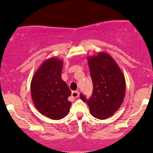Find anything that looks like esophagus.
<instances>
[{"mask_svg":"<svg viewBox=\"0 0 153 153\" xmlns=\"http://www.w3.org/2000/svg\"><path fill=\"white\" fill-rule=\"evenodd\" d=\"M79 96V92L78 91H72V97L73 98H77Z\"/></svg>","mask_w":153,"mask_h":153,"instance_id":"obj_1","label":"esophagus"}]
</instances>
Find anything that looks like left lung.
I'll return each instance as SVG.
<instances>
[{"label": "left lung", "instance_id": "left-lung-1", "mask_svg": "<svg viewBox=\"0 0 153 153\" xmlns=\"http://www.w3.org/2000/svg\"><path fill=\"white\" fill-rule=\"evenodd\" d=\"M93 94L89 100L82 94L80 97L89 105L91 115L98 119L113 115L125 99V75L115 59L105 52L88 57Z\"/></svg>", "mask_w": 153, "mask_h": 153}]
</instances>
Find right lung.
<instances>
[{"label": "right lung", "instance_id": "obj_1", "mask_svg": "<svg viewBox=\"0 0 153 153\" xmlns=\"http://www.w3.org/2000/svg\"><path fill=\"white\" fill-rule=\"evenodd\" d=\"M63 61L57 57L46 59L38 68L31 82V94L38 112L53 120L68 115L72 102L71 91L61 78Z\"/></svg>", "mask_w": 153, "mask_h": 153}]
</instances>
